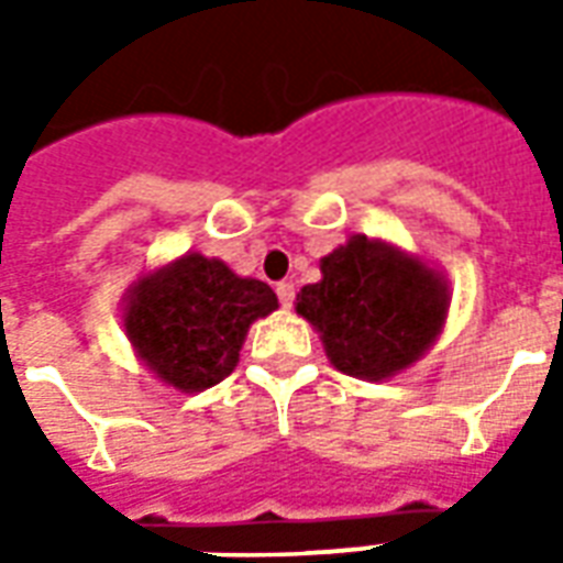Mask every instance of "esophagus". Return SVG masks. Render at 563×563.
<instances>
[{
	"mask_svg": "<svg viewBox=\"0 0 563 563\" xmlns=\"http://www.w3.org/2000/svg\"><path fill=\"white\" fill-rule=\"evenodd\" d=\"M277 298H280L283 307H292V301H295V286H292V283H289V280L277 283Z\"/></svg>",
	"mask_w": 563,
	"mask_h": 563,
	"instance_id": "34e87169",
	"label": "esophagus"
}]
</instances>
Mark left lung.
<instances>
[{"instance_id":"8db88e82","label":"left lung","mask_w":563,"mask_h":563,"mask_svg":"<svg viewBox=\"0 0 563 563\" xmlns=\"http://www.w3.org/2000/svg\"><path fill=\"white\" fill-rule=\"evenodd\" d=\"M295 310L319 331L329 362L350 377L389 379L419 362L449 310L443 274L386 241L353 234L319 262Z\"/></svg>"}]
</instances>
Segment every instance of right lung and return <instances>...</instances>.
I'll return each mask as SVG.
<instances>
[{"mask_svg": "<svg viewBox=\"0 0 563 563\" xmlns=\"http://www.w3.org/2000/svg\"><path fill=\"white\" fill-rule=\"evenodd\" d=\"M277 310L268 283L225 262L186 253L132 283L123 329L144 365L177 391H205L238 365L256 319Z\"/></svg>", "mask_w": 563, "mask_h": 563, "instance_id": "add662e5", "label": "right lung"}]
</instances>
